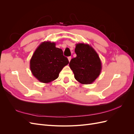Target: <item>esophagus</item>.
<instances>
[{
  "instance_id": "34e87169",
  "label": "esophagus",
  "mask_w": 134,
  "mask_h": 134,
  "mask_svg": "<svg viewBox=\"0 0 134 134\" xmlns=\"http://www.w3.org/2000/svg\"><path fill=\"white\" fill-rule=\"evenodd\" d=\"M68 60H69V62H70V61L71 60V56H69V57H68Z\"/></svg>"
}]
</instances>
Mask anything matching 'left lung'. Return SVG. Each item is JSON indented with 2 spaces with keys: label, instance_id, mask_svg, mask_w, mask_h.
<instances>
[{
  "label": "left lung",
  "instance_id": "left-lung-1",
  "mask_svg": "<svg viewBox=\"0 0 134 134\" xmlns=\"http://www.w3.org/2000/svg\"><path fill=\"white\" fill-rule=\"evenodd\" d=\"M75 58L72 59L69 66L73 71L75 79L80 83H92L101 71L102 65L98 55L88 44H76Z\"/></svg>",
  "mask_w": 134,
  "mask_h": 134
}]
</instances>
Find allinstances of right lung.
<instances>
[{"label": "right lung", "instance_id": "right-lung-1", "mask_svg": "<svg viewBox=\"0 0 134 134\" xmlns=\"http://www.w3.org/2000/svg\"><path fill=\"white\" fill-rule=\"evenodd\" d=\"M61 48L49 41L40 44L30 60L32 74L40 82L48 83L57 79L63 68L69 64Z\"/></svg>", "mask_w": 134, "mask_h": 134}]
</instances>
